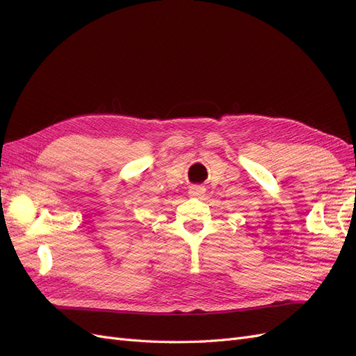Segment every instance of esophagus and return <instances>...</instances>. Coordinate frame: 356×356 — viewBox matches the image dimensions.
<instances>
[{
  "instance_id": "1",
  "label": "esophagus",
  "mask_w": 356,
  "mask_h": 356,
  "mask_svg": "<svg viewBox=\"0 0 356 356\" xmlns=\"http://www.w3.org/2000/svg\"><path fill=\"white\" fill-rule=\"evenodd\" d=\"M204 191L207 190H204V187H202V186H193V187H190L188 195L193 197H200L204 195Z\"/></svg>"
}]
</instances>
